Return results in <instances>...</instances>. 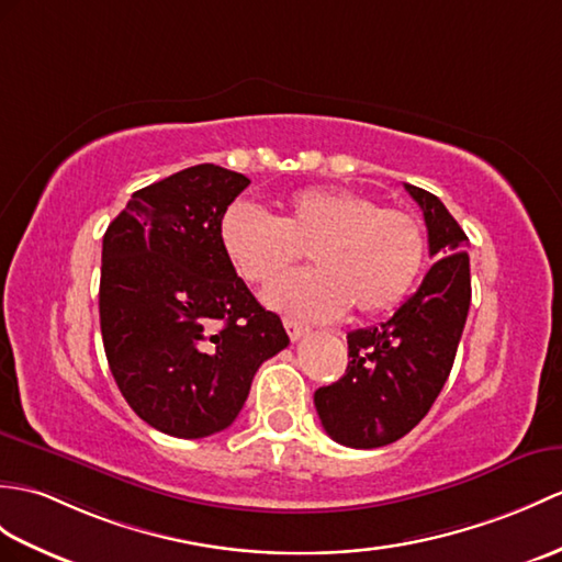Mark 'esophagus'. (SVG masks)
Wrapping results in <instances>:
<instances>
[{
    "label": "esophagus",
    "instance_id": "esophagus-1",
    "mask_svg": "<svg viewBox=\"0 0 562 562\" xmlns=\"http://www.w3.org/2000/svg\"><path fill=\"white\" fill-rule=\"evenodd\" d=\"M284 328H286V335H290V340H292V342L302 340V337L308 333L306 325L296 323V321H292V318H284Z\"/></svg>",
    "mask_w": 562,
    "mask_h": 562
}]
</instances>
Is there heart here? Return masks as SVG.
<instances>
[{"instance_id":"obj_1","label":"heart","mask_w":562,"mask_h":562,"mask_svg":"<svg viewBox=\"0 0 562 562\" xmlns=\"http://www.w3.org/2000/svg\"><path fill=\"white\" fill-rule=\"evenodd\" d=\"M220 244L232 268L258 286L272 284L308 251L313 270L278 282L266 302L290 316L330 321L351 306L375 316L397 306L424 266L422 222L367 193L306 187L286 195L280 217L234 203L220 220Z\"/></svg>"}]
</instances>
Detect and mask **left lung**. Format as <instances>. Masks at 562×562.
<instances>
[{
	"label": "left lung",
	"instance_id": "1",
	"mask_svg": "<svg viewBox=\"0 0 562 562\" xmlns=\"http://www.w3.org/2000/svg\"><path fill=\"white\" fill-rule=\"evenodd\" d=\"M404 189L422 207L436 263L393 318L347 335L345 375L313 395L325 434L347 448L390 446L424 419L448 381L472 302L467 234L438 195Z\"/></svg>",
	"mask_w": 562,
	"mask_h": 562
}]
</instances>
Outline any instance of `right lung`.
<instances>
[{"label": "right lung", "mask_w": 562, "mask_h": 562, "mask_svg": "<svg viewBox=\"0 0 562 562\" xmlns=\"http://www.w3.org/2000/svg\"><path fill=\"white\" fill-rule=\"evenodd\" d=\"M249 184L217 165L181 169L136 191L102 237L104 355L128 407L167 436L225 430L260 363L290 345L220 244Z\"/></svg>", "instance_id": "right-lung-1"}]
</instances>
